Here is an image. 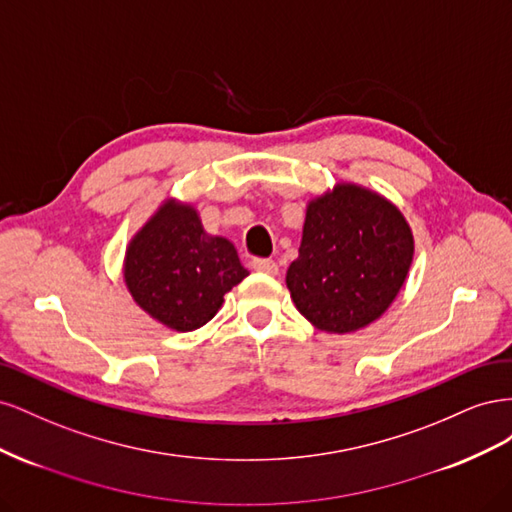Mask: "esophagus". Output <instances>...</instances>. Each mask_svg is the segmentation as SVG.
Wrapping results in <instances>:
<instances>
[{
	"label": "esophagus",
	"mask_w": 512,
	"mask_h": 512,
	"mask_svg": "<svg viewBox=\"0 0 512 512\" xmlns=\"http://www.w3.org/2000/svg\"><path fill=\"white\" fill-rule=\"evenodd\" d=\"M252 269L260 271V273H267V275H277V262L271 258H254L252 260Z\"/></svg>",
	"instance_id": "obj_1"
}]
</instances>
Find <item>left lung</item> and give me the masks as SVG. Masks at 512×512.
Instances as JSON below:
<instances>
[{
  "instance_id": "obj_1",
  "label": "left lung",
  "mask_w": 512,
  "mask_h": 512,
  "mask_svg": "<svg viewBox=\"0 0 512 512\" xmlns=\"http://www.w3.org/2000/svg\"><path fill=\"white\" fill-rule=\"evenodd\" d=\"M414 258L404 213L376 190L337 181L307 200L299 258L286 273L299 314L329 335L376 322L393 305Z\"/></svg>"
}]
</instances>
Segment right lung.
Instances as JSON below:
<instances>
[{"mask_svg":"<svg viewBox=\"0 0 512 512\" xmlns=\"http://www.w3.org/2000/svg\"><path fill=\"white\" fill-rule=\"evenodd\" d=\"M121 273L134 303L177 333L205 327L224 294L250 275L235 245L209 235L198 209L173 196L134 232Z\"/></svg>","mask_w":512,"mask_h":512,"instance_id":"add662e5","label":"right lung"}]
</instances>
